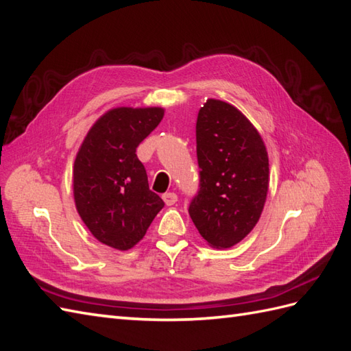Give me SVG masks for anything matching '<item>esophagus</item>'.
Returning <instances> with one entry per match:
<instances>
[{"label":"esophagus","mask_w":351,"mask_h":351,"mask_svg":"<svg viewBox=\"0 0 351 351\" xmlns=\"http://www.w3.org/2000/svg\"><path fill=\"white\" fill-rule=\"evenodd\" d=\"M162 199H164V202L167 205H174L177 202V195L174 192H168V193H164L162 195Z\"/></svg>","instance_id":"esophagus-1"}]
</instances>
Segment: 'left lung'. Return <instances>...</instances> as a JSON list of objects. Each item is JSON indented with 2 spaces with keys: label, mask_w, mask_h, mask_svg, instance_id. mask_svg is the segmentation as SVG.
Wrapping results in <instances>:
<instances>
[{
  "label": "left lung",
  "mask_w": 351,
  "mask_h": 351,
  "mask_svg": "<svg viewBox=\"0 0 351 351\" xmlns=\"http://www.w3.org/2000/svg\"><path fill=\"white\" fill-rule=\"evenodd\" d=\"M199 192L189 215L215 249H229L259 221L269 186L268 152L237 107L207 99L196 119Z\"/></svg>",
  "instance_id": "obj_1"
}]
</instances>
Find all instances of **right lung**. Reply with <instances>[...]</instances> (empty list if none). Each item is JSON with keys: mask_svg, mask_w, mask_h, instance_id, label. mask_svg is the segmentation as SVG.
I'll list each match as a JSON object with an SVG mask.
<instances>
[{"mask_svg": "<svg viewBox=\"0 0 351 351\" xmlns=\"http://www.w3.org/2000/svg\"><path fill=\"white\" fill-rule=\"evenodd\" d=\"M164 117L162 107H116L92 125L73 168L74 202L83 223L102 244L130 250L164 208L149 189L136 147Z\"/></svg>", "mask_w": 351, "mask_h": 351, "instance_id": "obj_1", "label": "right lung"}]
</instances>
